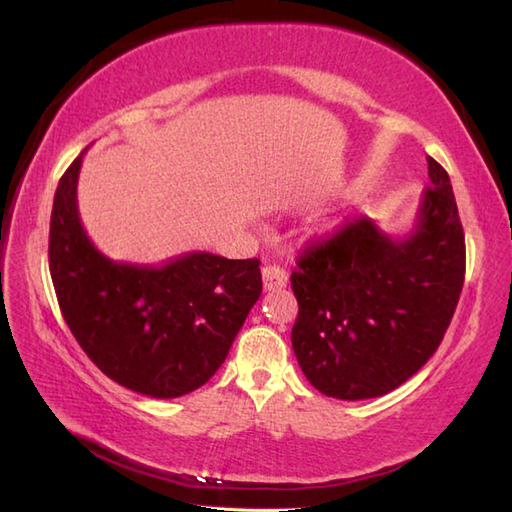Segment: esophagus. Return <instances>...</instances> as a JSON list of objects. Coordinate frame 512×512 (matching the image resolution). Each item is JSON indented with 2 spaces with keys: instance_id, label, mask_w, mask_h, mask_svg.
<instances>
[{
  "instance_id": "esophagus-1",
  "label": "esophagus",
  "mask_w": 512,
  "mask_h": 512,
  "mask_svg": "<svg viewBox=\"0 0 512 512\" xmlns=\"http://www.w3.org/2000/svg\"><path fill=\"white\" fill-rule=\"evenodd\" d=\"M262 277H264V288L268 292L281 290V288H286V284H288V273L279 266H264Z\"/></svg>"
}]
</instances>
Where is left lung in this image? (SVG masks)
Segmentation results:
<instances>
[{
    "label": "left lung",
    "instance_id": "8db88e82",
    "mask_svg": "<svg viewBox=\"0 0 512 512\" xmlns=\"http://www.w3.org/2000/svg\"><path fill=\"white\" fill-rule=\"evenodd\" d=\"M427 162L431 184L407 237L391 239L358 217L297 257L292 350L325 396L389 394L429 361L453 319L466 270L464 231L449 173Z\"/></svg>",
    "mask_w": 512,
    "mask_h": 512
}]
</instances>
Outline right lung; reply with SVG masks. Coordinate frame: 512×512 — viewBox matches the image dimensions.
Segmentation results:
<instances>
[{
    "label": "right lung",
    "mask_w": 512,
    "mask_h": 512,
    "mask_svg": "<svg viewBox=\"0 0 512 512\" xmlns=\"http://www.w3.org/2000/svg\"><path fill=\"white\" fill-rule=\"evenodd\" d=\"M83 154L61 176L50 217V275L63 319L118 385L151 398L189 394L224 363L262 295L259 259L189 253L140 266L105 257L76 206Z\"/></svg>",
    "instance_id": "add662e5"
}]
</instances>
